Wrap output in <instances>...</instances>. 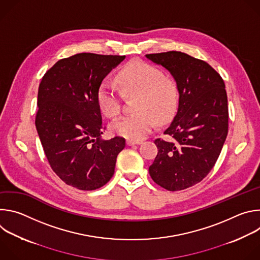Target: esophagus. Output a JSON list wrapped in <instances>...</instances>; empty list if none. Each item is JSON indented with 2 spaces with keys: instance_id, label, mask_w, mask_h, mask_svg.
Returning a JSON list of instances; mask_svg holds the SVG:
<instances>
[{
  "instance_id": "1",
  "label": "esophagus",
  "mask_w": 260,
  "mask_h": 260,
  "mask_svg": "<svg viewBox=\"0 0 260 260\" xmlns=\"http://www.w3.org/2000/svg\"><path fill=\"white\" fill-rule=\"evenodd\" d=\"M127 146H133V145H139L141 144V141H134V140H127L126 141Z\"/></svg>"
}]
</instances>
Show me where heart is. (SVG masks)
Segmentation results:
<instances>
[{
	"mask_svg": "<svg viewBox=\"0 0 260 260\" xmlns=\"http://www.w3.org/2000/svg\"><path fill=\"white\" fill-rule=\"evenodd\" d=\"M122 91L127 95H139L136 114L116 119L112 131L126 139L139 141L151 133L156 124L169 121L178 105L175 83L164 78L162 72L145 61L134 59L124 66L117 76ZM100 110L110 118L119 115L121 98L115 86L108 82L100 84L96 91Z\"/></svg>",
	"mask_w": 260,
	"mask_h": 260,
	"instance_id": "heart-1",
	"label": "heart"
}]
</instances>
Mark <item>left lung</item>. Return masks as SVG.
Wrapping results in <instances>:
<instances>
[{
  "label": "left lung",
  "mask_w": 260,
  "mask_h": 260,
  "mask_svg": "<svg viewBox=\"0 0 260 260\" xmlns=\"http://www.w3.org/2000/svg\"><path fill=\"white\" fill-rule=\"evenodd\" d=\"M166 68L179 91L177 114L154 140L157 155L149 167L152 180L170 191L189 188L215 166L229 133L225 84L206 61L180 51L146 54Z\"/></svg>",
  "instance_id": "8db88e82"
}]
</instances>
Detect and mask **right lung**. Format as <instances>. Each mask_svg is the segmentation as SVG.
Segmentation results:
<instances>
[{"mask_svg":"<svg viewBox=\"0 0 260 260\" xmlns=\"http://www.w3.org/2000/svg\"><path fill=\"white\" fill-rule=\"evenodd\" d=\"M124 55L78 53L59 59L38 90L36 128L53 172L68 185L94 190L110 181L125 139L103 140L96 91Z\"/></svg>","mask_w":260,"mask_h":260,"instance_id":"obj_1","label":"right lung"}]
</instances>
